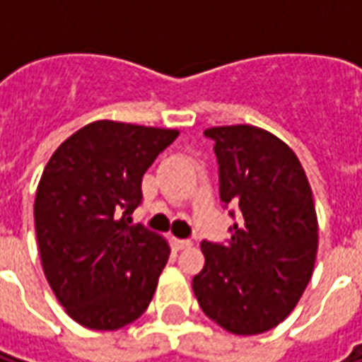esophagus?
I'll list each match as a JSON object with an SVG mask.
<instances>
[{
  "instance_id": "1",
  "label": "esophagus",
  "mask_w": 362,
  "mask_h": 362,
  "mask_svg": "<svg viewBox=\"0 0 362 362\" xmlns=\"http://www.w3.org/2000/svg\"><path fill=\"white\" fill-rule=\"evenodd\" d=\"M189 246H192V242L186 240V238H173V247L175 250H186Z\"/></svg>"
}]
</instances>
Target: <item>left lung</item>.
Segmentation results:
<instances>
[{
	"mask_svg": "<svg viewBox=\"0 0 362 362\" xmlns=\"http://www.w3.org/2000/svg\"><path fill=\"white\" fill-rule=\"evenodd\" d=\"M220 199L237 221L227 242H201L204 267L193 293L204 314L233 334L280 325L303 297L317 253V216L293 150L253 125L210 127Z\"/></svg>",
	"mask_w": 362,
	"mask_h": 362,
	"instance_id": "left-lung-1",
	"label": "left lung"
}]
</instances>
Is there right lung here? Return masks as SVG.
I'll return each instance as SVG.
<instances>
[{
	"mask_svg": "<svg viewBox=\"0 0 362 362\" xmlns=\"http://www.w3.org/2000/svg\"><path fill=\"white\" fill-rule=\"evenodd\" d=\"M176 129L99 120L52 153L37 186L35 235L41 264L65 312L93 331L139 320L152 300L170 247L131 226L142 176Z\"/></svg>",
	"mask_w": 362,
	"mask_h": 362,
	"instance_id": "right-lung-1",
	"label": "right lung"
}]
</instances>
